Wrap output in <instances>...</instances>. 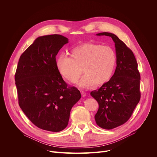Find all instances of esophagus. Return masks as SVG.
<instances>
[{
  "label": "esophagus",
  "mask_w": 157,
  "mask_h": 157,
  "mask_svg": "<svg viewBox=\"0 0 157 157\" xmlns=\"http://www.w3.org/2000/svg\"><path fill=\"white\" fill-rule=\"evenodd\" d=\"M81 95L82 97H85L86 96V92L83 91H81Z\"/></svg>",
  "instance_id": "1"
}]
</instances>
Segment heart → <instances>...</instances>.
Returning a JSON list of instances; mask_svg holds the SVG:
<instances>
[{"mask_svg":"<svg viewBox=\"0 0 157 157\" xmlns=\"http://www.w3.org/2000/svg\"><path fill=\"white\" fill-rule=\"evenodd\" d=\"M70 55L71 57L61 55L56 59L57 71L70 82L78 81L82 69L85 74L79 86L85 89L92 87L94 84H103L113 75L117 57L115 51L110 47L86 43L73 48Z\"/></svg>","mask_w":157,"mask_h":157,"instance_id":"1","label":"heart"}]
</instances>
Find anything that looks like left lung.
Wrapping results in <instances>:
<instances>
[{
  "label": "left lung",
  "instance_id": "1",
  "mask_svg": "<svg viewBox=\"0 0 157 157\" xmlns=\"http://www.w3.org/2000/svg\"><path fill=\"white\" fill-rule=\"evenodd\" d=\"M115 43L117 66L114 75L98 90L91 93L99 104L94 116L97 125L107 130L125 123L140 99V75L133 52L115 34L102 32Z\"/></svg>",
  "mask_w": 157,
  "mask_h": 157
}]
</instances>
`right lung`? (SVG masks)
Instances as JSON below:
<instances>
[{"mask_svg": "<svg viewBox=\"0 0 157 157\" xmlns=\"http://www.w3.org/2000/svg\"><path fill=\"white\" fill-rule=\"evenodd\" d=\"M68 43L60 35L39 36L20 56L15 80L19 105L43 130L58 132L68 125L80 91L68 86L56 68V56Z\"/></svg>", "mask_w": 157, "mask_h": 157, "instance_id": "1", "label": "right lung"}]
</instances>
